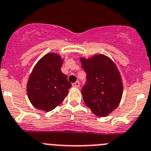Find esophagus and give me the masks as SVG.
Listing matches in <instances>:
<instances>
[{
    "label": "esophagus",
    "mask_w": 151,
    "mask_h": 151,
    "mask_svg": "<svg viewBox=\"0 0 151 151\" xmlns=\"http://www.w3.org/2000/svg\"><path fill=\"white\" fill-rule=\"evenodd\" d=\"M72 86H73V87H80V83L78 81H76L75 83H73V84H72Z\"/></svg>",
    "instance_id": "esophagus-1"
}]
</instances>
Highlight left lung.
I'll return each instance as SVG.
<instances>
[{
    "mask_svg": "<svg viewBox=\"0 0 151 151\" xmlns=\"http://www.w3.org/2000/svg\"><path fill=\"white\" fill-rule=\"evenodd\" d=\"M80 60L87 73V83L81 91L84 104L96 116H108L122 98L124 86L118 68L104 54L81 57Z\"/></svg>",
    "mask_w": 151,
    "mask_h": 151,
    "instance_id": "8db88e82",
    "label": "left lung"
}]
</instances>
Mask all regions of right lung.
<instances>
[{
  "mask_svg": "<svg viewBox=\"0 0 151 151\" xmlns=\"http://www.w3.org/2000/svg\"><path fill=\"white\" fill-rule=\"evenodd\" d=\"M63 61L57 53H48L33 68L27 83V93L35 108L49 112L59 106L68 94L71 83L60 70Z\"/></svg>",
  "mask_w": 151,
  "mask_h": 151,
  "instance_id": "obj_1",
  "label": "right lung"
}]
</instances>
